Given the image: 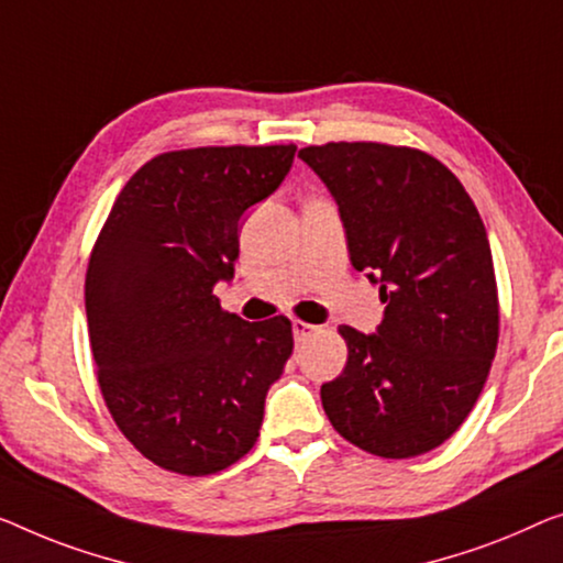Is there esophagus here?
<instances>
[{"label": "esophagus", "instance_id": "1", "mask_svg": "<svg viewBox=\"0 0 563 563\" xmlns=\"http://www.w3.org/2000/svg\"><path fill=\"white\" fill-rule=\"evenodd\" d=\"M318 325L313 323H306V321H292V335H296V343H303L310 333H316Z\"/></svg>", "mask_w": 563, "mask_h": 563}]
</instances>
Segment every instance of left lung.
Instances as JSON below:
<instances>
[{
  "label": "left lung",
  "mask_w": 563,
  "mask_h": 563,
  "mask_svg": "<svg viewBox=\"0 0 563 563\" xmlns=\"http://www.w3.org/2000/svg\"><path fill=\"white\" fill-rule=\"evenodd\" d=\"M339 205L351 265L379 285L374 333L341 325L349 362L321 387L333 430L405 460L452 438L498 346V288L485 224L457 176L407 146L300 148Z\"/></svg>",
  "instance_id": "8db88e82"
}]
</instances>
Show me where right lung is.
I'll return each instance as SVG.
<instances>
[{"label": "right lung", "instance_id": "obj_1", "mask_svg": "<svg viewBox=\"0 0 563 563\" xmlns=\"http://www.w3.org/2000/svg\"><path fill=\"white\" fill-rule=\"evenodd\" d=\"M292 156L290 144L151 158L90 253L86 313L106 407L172 473L212 475L245 457L292 354L288 318L247 323L214 296L234 278L240 217L280 187Z\"/></svg>", "mask_w": 563, "mask_h": 563}]
</instances>
